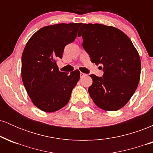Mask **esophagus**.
I'll use <instances>...</instances> for the list:
<instances>
[{"mask_svg":"<svg viewBox=\"0 0 153 153\" xmlns=\"http://www.w3.org/2000/svg\"><path fill=\"white\" fill-rule=\"evenodd\" d=\"M86 74H85V73H80V77H83V76H85Z\"/></svg>","mask_w":153,"mask_h":153,"instance_id":"34e87169","label":"esophagus"}]
</instances>
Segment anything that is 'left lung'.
I'll return each instance as SVG.
<instances>
[{
  "mask_svg": "<svg viewBox=\"0 0 153 153\" xmlns=\"http://www.w3.org/2000/svg\"><path fill=\"white\" fill-rule=\"evenodd\" d=\"M78 36L92 62L102 64L103 75H91L88 93L95 104L106 111L125 106L137 88L141 61L129 38L117 28L100 24H84Z\"/></svg>",
  "mask_w": 153,
  "mask_h": 153,
  "instance_id": "1",
  "label": "left lung"
}]
</instances>
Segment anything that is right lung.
Returning <instances> with one entry per match:
<instances>
[{
	"label": "right lung",
	"mask_w": 153,
	"mask_h": 153,
	"mask_svg": "<svg viewBox=\"0 0 153 153\" xmlns=\"http://www.w3.org/2000/svg\"><path fill=\"white\" fill-rule=\"evenodd\" d=\"M80 23L47 26L26 43L22 57V78L26 92L37 108L54 112L68 103L80 79L78 70L71 74L59 71L56 59L76 38Z\"/></svg>",
	"instance_id": "obj_1"
}]
</instances>
